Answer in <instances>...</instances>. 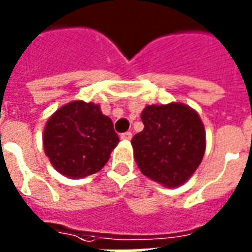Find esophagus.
<instances>
[{"instance_id":"34e87169","label":"esophagus","mask_w":252,"mask_h":252,"mask_svg":"<svg viewBox=\"0 0 252 252\" xmlns=\"http://www.w3.org/2000/svg\"><path fill=\"white\" fill-rule=\"evenodd\" d=\"M132 138V134L130 131H127V132H124V134H122V135H121V139L122 140H130Z\"/></svg>"}]
</instances>
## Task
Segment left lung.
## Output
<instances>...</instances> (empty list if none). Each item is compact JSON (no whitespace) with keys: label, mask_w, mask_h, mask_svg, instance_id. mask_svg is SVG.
I'll return each instance as SVG.
<instances>
[{"label":"left lung","mask_w":252,"mask_h":252,"mask_svg":"<svg viewBox=\"0 0 252 252\" xmlns=\"http://www.w3.org/2000/svg\"><path fill=\"white\" fill-rule=\"evenodd\" d=\"M144 128L131 139L140 172L167 188L180 187L202 161L205 127L198 113L181 102L148 105L140 114Z\"/></svg>","instance_id":"left-lung-1"}]
</instances>
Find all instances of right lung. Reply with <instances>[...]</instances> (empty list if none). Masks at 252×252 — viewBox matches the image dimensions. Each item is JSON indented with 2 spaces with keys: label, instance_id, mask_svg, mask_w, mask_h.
<instances>
[{
  "label": "right lung",
  "instance_id": "right-lung-1",
  "mask_svg": "<svg viewBox=\"0 0 252 252\" xmlns=\"http://www.w3.org/2000/svg\"><path fill=\"white\" fill-rule=\"evenodd\" d=\"M118 142L112 120L99 105L80 99L58 109L43 132V147L52 167L71 179L102 169Z\"/></svg>",
  "mask_w": 252,
  "mask_h": 252
}]
</instances>
